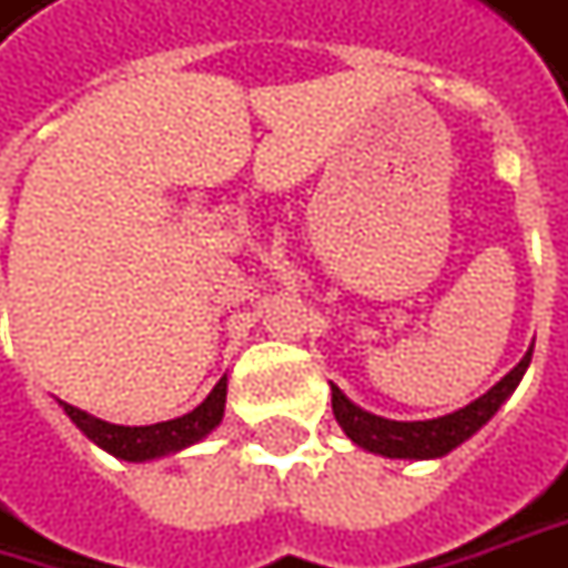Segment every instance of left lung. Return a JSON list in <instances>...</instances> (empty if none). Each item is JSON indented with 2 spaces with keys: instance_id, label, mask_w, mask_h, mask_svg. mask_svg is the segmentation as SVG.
Here are the masks:
<instances>
[{
  "instance_id": "obj_1",
  "label": "left lung",
  "mask_w": 568,
  "mask_h": 568,
  "mask_svg": "<svg viewBox=\"0 0 568 568\" xmlns=\"http://www.w3.org/2000/svg\"><path fill=\"white\" fill-rule=\"evenodd\" d=\"M531 352H535V345H531ZM531 352L494 389H487L480 399L465 405L459 412H453V415H446V418H377V415H371V412H364V408H358V405H352V402L345 399L339 386H333V415L343 424L345 434L358 443V446L371 449V453H381V456H389V459H440L446 453H453L459 443L468 440L471 434H478L480 427L497 415L499 405L513 396V389L521 381V374L528 371Z\"/></svg>"
}]
</instances>
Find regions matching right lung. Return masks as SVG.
<instances>
[{
  "label": "right lung",
  "mask_w": 568,
  "mask_h": 568,
  "mask_svg": "<svg viewBox=\"0 0 568 568\" xmlns=\"http://www.w3.org/2000/svg\"><path fill=\"white\" fill-rule=\"evenodd\" d=\"M225 408V377L216 386L213 393L206 396L194 412H187L182 418L160 420V424H148V427H122V424H106L100 418H90L88 412L74 408V405H65L69 418L88 434L90 440L97 446H103L106 453L119 456V459L128 462H144V459H160V456H169V453H179L191 443H197L201 437H206L220 420H223Z\"/></svg>",
  "instance_id": "right-lung-1"
}]
</instances>
